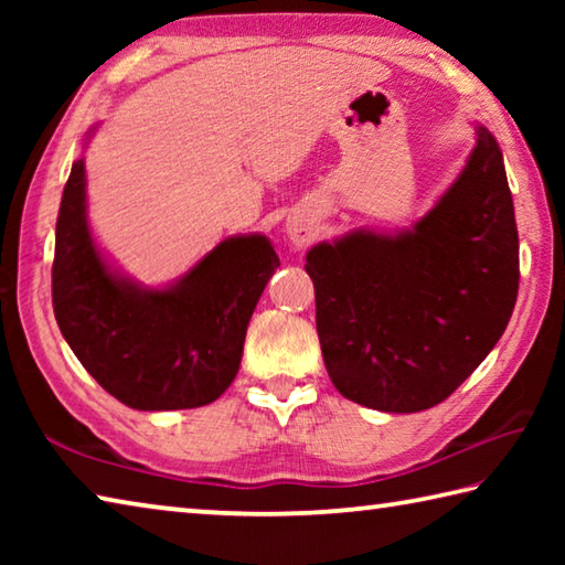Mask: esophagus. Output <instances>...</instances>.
Returning <instances> with one entry per match:
<instances>
[{
  "mask_svg": "<svg viewBox=\"0 0 565 565\" xmlns=\"http://www.w3.org/2000/svg\"><path fill=\"white\" fill-rule=\"evenodd\" d=\"M286 234H289L291 244L296 246H306L311 242L313 236V226H311V218L309 216H294L286 222Z\"/></svg>",
  "mask_w": 565,
  "mask_h": 565,
  "instance_id": "1",
  "label": "esophagus"
}]
</instances>
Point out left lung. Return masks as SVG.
<instances>
[{"instance_id": "left-lung-1", "label": "left lung", "mask_w": 565, "mask_h": 565, "mask_svg": "<svg viewBox=\"0 0 565 565\" xmlns=\"http://www.w3.org/2000/svg\"><path fill=\"white\" fill-rule=\"evenodd\" d=\"M306 274L341 396L386 414L441 404L489 356L519 294V232L493 134L476 124L461 174L414 226L321 242Z\"/></svg>"}]
</instances>
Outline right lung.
I'll return each instance as SVG.
<instances>
[{
	"mask_svg": "<svg viewBox=\"0 0 565 565\" xmlns=\"http://www.w3.org/2000/svg\"><path fill=\"white\" fill-rule=\"evenodd\" d=\"M276 269L269 238L242 234L218 242L167 286L134 281L94 242L84 157L72 164L56 218L54 317L74 356L124 406L177 411L222 396Z\"/></svg>",
	"mask_w": 565,
	"mask_h": 565,
	"instance_id": "right-lung-1",
	"label": "right lung"
}]
</instances>
